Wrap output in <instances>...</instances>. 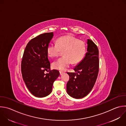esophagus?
Wrapping results in <instances>:
<instances>
[{
    "instance_id": "obj_1",
    "label": "esophagus",
    "mask_w": 126,
    "mask_h": 126,
    "mask_svg": "<svg viewBox=\"0 0 126 126\" xmlns=\"http://www.w3.org/2000/svg\"><path fill=\"white\" fill-rule=\"evenodd\" d=\"M64 74V72H61V71H60V75L61 76V75H63Z\"/></svg>"
}]
</instances>
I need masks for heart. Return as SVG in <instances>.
Listing matches in <instances>:
<instances>
[{"label": "heart", "instance_id": "obj_1", "mask_svg": "<svg viewBox=\"0 0 126 126\" xmlns=\"http://www.w3.org/2000/svg\"><path fill=\"white\" fill-rule=\"evenodd\" d=\"M61 51L64 56L52 63L53 67L57 70L64 71L71 64L79 63L84 56L86 46L84 42L78 40L71 35L62 36L57 40V43L50 44L47 48L49 56L55 57Z\"/></svg>", "mask_w": 126, "mask_h": 126}]
</instances>
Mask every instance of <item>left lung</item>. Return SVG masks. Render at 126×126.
Listing matches in <instances>:
<instances>
[{
  "instance_id": "obj_1",
  "label": "left lung",
  "mask_w": 126,
  "mask_h": 126,
  "mask_svg": "<svg viewBox=\"0 0 126 126\" xmlns=\"http://www.w3.org/2000/svg\"><path fill=\"white\" fill-rule=\"evenodd\" d=\"M85 56L74 70L76 73H67L70 79L67 92L71 97L79 99L87 96L92 90L99 71L98 49L91 39L87 40Z\"/></svg>"
}]
</instances>
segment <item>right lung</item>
<instances>
[{"label":"right lung","mask_w":126,"mask_h":126,"mask_svg":"<svg viewBox=\"0 0 126 126\" xmlns=\"http://www.w3.org/2000/svg\"><path fill=\"white\" fill-rule=\"evenodd\" d=\"M54 33L39 34L27 44L21 63V72L25 85L34 96L44 97L52 92L54 81L59 76L57 70H50L47 48ZM47 70L48 73H44Z\"/></svg>","instance_id":"add662e5"}]
</instances>
